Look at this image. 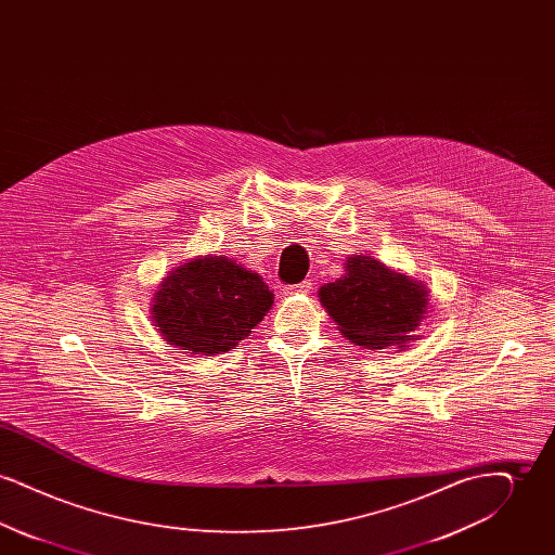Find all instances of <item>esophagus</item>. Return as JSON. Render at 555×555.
<instances>
[{
	"mask_svg": "<svg viewBox=\"0 0 555 555\" xmlns=\"http://www.w3.org/2000/svg\"><path fill=\"white\" fill-rule=\"evenodd\" d=\"M312 289H314V283H312V281H304V283H299V285H295V287H285L283 293H285V295H295V293H310Z\"/></svg>",
	"mask_w": 555,
	"mask_h": 555,
	"instance_id": "obj_1",
	"label": "esophagus"
}]
</instances>
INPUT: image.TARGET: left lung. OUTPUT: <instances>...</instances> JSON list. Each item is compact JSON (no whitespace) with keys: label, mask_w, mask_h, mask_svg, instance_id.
Returning a JSON list of instances; mask_svg holds the SVG:
<instances>
[{"label":"left lung","mask_w":555,"mask_h":555,"mask_svg":"<svg viewBox=\"0 0 555 555\" xmlns=\"http://www.w3.org/2000/svg\"><path fill=\"white\" fill-rule=\"evenodd\" d=\"M318 297L345 337L364 349L405 347L428 312L423 281L372 256L347 258L344 276L322 285Z\"/></svg>","instance_id":"1"}]
</instances>
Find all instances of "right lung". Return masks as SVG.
Wrapping results in <instances>:
<instances>
[{"label": "right lung", "instance_id": "1", "mask_svg": "<svg viewBox=\"0 0 555 555\" xmlns=\"http://www.w3.org/2000/svg\"><path fill=\"white\" fill-rule=\"evenodd\" d=\"M274 293L262 276L222 256L175 268L154 295L159 335L186 353L216 356L235 349L262 322Z\"/></svg>", "mask_w": 555, "mask_h": 555}]
</instances>
